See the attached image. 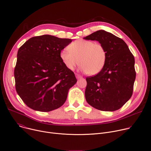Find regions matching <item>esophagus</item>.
Listing matches in <instances>:
<instances>
[{
	"mask_svg": "<svg viewBox=\"0 0 151 151\" xmlns=\"http://www.w3.org/2000/svg\"><path fill=\"white\" fill-rule=\"evenodd\" d=\"M75 75H76V78L77 79H79V78H82V76H81V75H78V74H77V73H76Z\"/></svg>",
	"mask_w": 151,
	"mask_h": 151,
	"instance_id": "obj_1",
	"label": "esophagus"
}]
</instances>
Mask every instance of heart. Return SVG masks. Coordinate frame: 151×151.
Wrapping results in <instances>:
<instances>
[{
    "label": "heart",
    "mask_w": 151,
    "mask_h": 151,
    "mask_svg": "<svg viewBox=\"0 0 151 151\" xmlns=\"http://www.w3.org/2000/svg\"><path fill=\"white\" fill-rule=\"evenodd\" d=\"M68 48L63 49L60 54L68 69L73 70L80 61V68L84 72L94 75L102 70L106 62V52L101 43L79 39L72 43Z\"/></svg>",
    "instance_id": "1"
}]
</instances>
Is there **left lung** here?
Wrapping results in <instances>:
<instances>
[{"instance_id": "8db88e82", "label": "left lung", "mask_w": 151, "mask_h": 151, "mask_svg": "<svg viewBox=\"0 0 151 151\" xmlns=\"http://www.w3.org/2000/svg\"><path fill=\"white\" fill-rule=\"evenodd\" d=\"M83 38L98 41L106 52V60L102 70L86 78V99L99 110H117L132 94L136 76L133 55L122 39L104 30L94 32Z\"/></svg>"}]
</instances>
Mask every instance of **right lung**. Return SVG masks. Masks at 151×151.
<instances>
[{
	"label": "right lung",
	"mask_w": 151,
	"mask_h": 151,
	"mask_svg": "<svg viewBox=\"0 0 151 151\" xmlns=\"http://www.w3.org/2000/svg\"><path fill=\"white\" fill-rule=\"evenodd\" d=\"M72 42L50 35L34 37L19 48L14 69L16 89L24 104L48 112L61 106L77 82L60 54Z\"/></svg>",
	"instance_id": "add662e5"
}]
</instances>
